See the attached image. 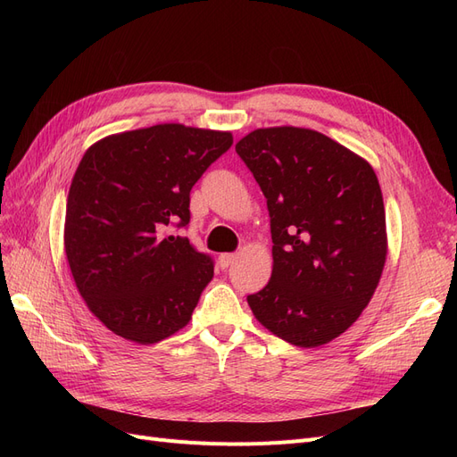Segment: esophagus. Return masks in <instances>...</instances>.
<instances>
[{
	"instance_id": "1",
	"label": "esophagus",
	"mask_w": 457,
	"mask_h": 457,
	"mask_svg": "<svg viewBox=\"0 0 457 457\" xmlns=\"http://www.w3.org/2000/svg\"><path fill=\"white\" fill-rule=\"evenodd\" d=\"M237 259H238L237 253H223V255H219V267H220V269H228Z\"/></svg>"
}]
</instances>
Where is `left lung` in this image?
I'll return each instance as SVG.
<instances>
[{"label":"left lung","instance_id":"8db88e82","mask_svg":"<svg viewBox=\"0 0 457 457\" xmlns=\"http://www.w3.org/2000/svg\"><path fill=\"white\" fill-rule=\"evenodd\" d=\"M267 198L272 274L247 295L257 320L295 347L351 328L379 284L385 207L371 165L305 128L255 129L237 143Z\"/></svg>","mask_w":457,"mask_h":457}]
</instances>
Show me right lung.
I'll use <instances>...</instances> for the list:
<instances>
[{
    "label": "right lung",
    "instance_id": "obj_1",
    "mask_svg": "<svg viewBox=\"0 0 457 457\" xmlns=\"http://www.w3.org/2000/svg\"><path fill=\"white\" fill-rule=\"evenodd\" d=\"M232 145L228 131L160 123L87 148L66 202L64 250L79 295L116 336L158 343L185 328L213 259L183 228L190 190Z\"/></svg>",
    "mask_w": 457,
    "mask_h": 457
}]
</instances>
